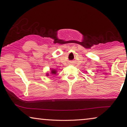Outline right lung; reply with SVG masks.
I'll use <instances>...</instances> for the list:
<instances>
[{
    "instance_id": "1",
    "label": "right lung",
    "mask_w": 127,
    "mask_h": 127,
    "mask_svg": "<svg viewBox=\"0 0 127 127\" xmlns=\"http://www.w3.org/2000/svg\"><path fill=\"white\" fill-rule=\"evenodd\" d=\"M57 70H56L55 69H52V68H51L50 69V74L51 75H54V74H57ZM46 76H49V73H46Z\"/></svg>"
}]
</instances>
